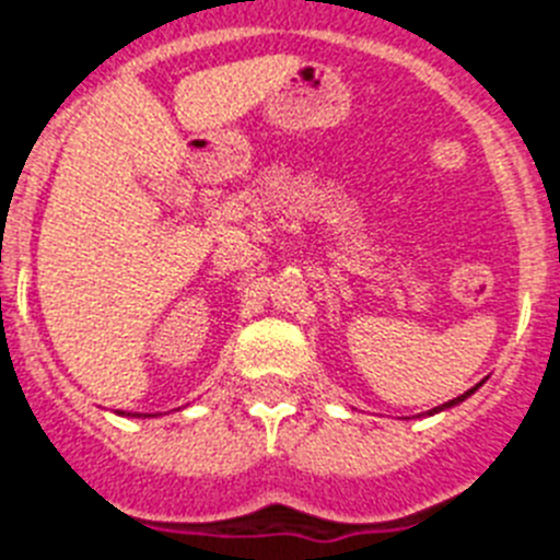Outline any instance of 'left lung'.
I'll use <instances>...</instances> for the list:
<instances>
[{"mask_svg": "<svg viewBox=\"0 0 560 560\" xmlns=\"http://www.w3.org/2000/svg\"><path fill=\"white\" fill-rule=\"evenodd\" d=\"M482 382H486V380H482ZM482 382H477V385L471 387V390H466V393H463V396H457V399H452V401H446V405H441V407H432V410H427V416H435V412L450 410V407H455V405H460V401H466L468 396H471V393L477 390V387H482Z\"/></svg>", "mask_w": 560, "mask_h": 560, "instance_id": "obj_1", "label": "left lung"}]
</instances>
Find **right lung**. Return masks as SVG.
<instances>
[{
	"label": "right lung",
	"mask_w": 560,
	"mask_h": 560,
	"mask_svg": "<svg viewBox=\"0 0 560 560\" xmlns=\"http://www.w3.org/2000/svg\"><path fill=\"white\" fill-rule=\"evenodd\" d=\"M119 416H128V418H150V416H142V412H125V410H117Z\"/></svg>",
	"instance_id": "right-lung-1"
}]
</instances>
